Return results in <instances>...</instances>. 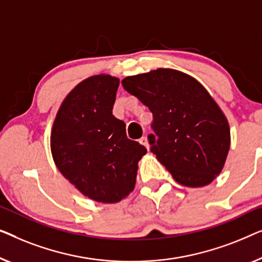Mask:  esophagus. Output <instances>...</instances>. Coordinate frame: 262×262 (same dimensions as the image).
<instances>
[{
    "instance_id": "34e87169",
    "label": "esophagus",
    "mask_w": 262,
    "mask_h": 262,
    "mask_svg": "<svg viewBox=\"0 0 262 262\" xmlns=\"http://www.w3.org/2000/svg\"><path fill=\"white\" fill-rule=\"evenodd\" d=\"M140 143H141V145H143V146H145L147 149H148V148H149V143H148V140H147V138H146V136H142V138H141V139H140Z\"/></svg>"
}]
</instances>
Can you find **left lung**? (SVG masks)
<instances>
[{"instance_id": "left-lung-1", "label": "left lung", "mask_w": 262, "mask_h": 262, "mask_svg": "<svg viewBox=\"0 0 262 262\" xmlns=\"http://www.w3.org/2000/svg\"><path fill=\"white\" fill-rule=\"evenodd\" d=\"M122 85L153 114L150 152L176 182L189 187L211 183L226 163L230 129L205 88L172 69L126 77Z\"/></svg>"}]
</instances>
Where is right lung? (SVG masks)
I'll return each instance as SVG.
<instances>
[{
  "label": "right lung",
  "mask_w": 262,
  "mask_h": 262,
  "mask_svg": "<svg viewBox=\"0 0 262 262\" xmlns=\"http://www.w3.org/2000/svg\"><path fill=\"white\" fill-rule=\"evenodd\" d=\"M119 84L109 75L80 82L61 103L51 133V152L61 174L102 203H116L134 190L138 163L147 153L113 115Z\"/></svg>",
  "instance_id": "right-lung-1"
}]
</instances>
